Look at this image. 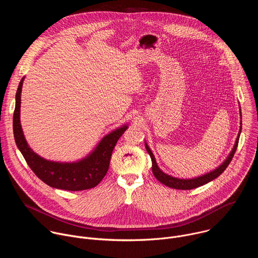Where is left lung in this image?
<instances>
[{"label":"left lung","instance_id":"obj_1","mask_svg":"<svg viewBox=\"0 0 258 258\" xmlns=\"http://www.w3.org/2000/svg\"><path fill=\"white\" fill-rule=\"evenodd\" d=\"M241 110V109H240ZM241 113V111H240ZM242 125V123H241ZM241 128L242 126H240V131H239V134H238V137L236 139V142H235V145L233 147L232 151L230 152L229 156L226 158V160L220 164L219 166H217L215 169L205 173V174H202L200 176H197V177H193V178H179V177H174L172 175H169L165 172H163L159 166L157 165V162L155 160V157L151 151V149L148 147V145H147V143L145 142V147L147 149V152L149 153L150 157H151V160H152V171H153V174L154 176L161 182L163 183V185H165L166 187H169V188H172V189H177V190H191V189H195V188H198L200 186H203L205 185V183L213 180L214 178H216L217 176H219L220 174H222L225 169L228 167V165L230 164L232 158L234 157V154L237 150V147H238V143H239V138H240V134H241Z\"/></svg>","mask_w":258,"mask_h":258}]
</instances>
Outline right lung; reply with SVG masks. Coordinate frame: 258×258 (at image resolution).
I'll use <instances>...</instances> for the list:
<instances>
[{
	"label": "right lung",
	"instance_id": "add662e5",
	"mask_svg": "<svg viewBox=\"0 0 258 258\" xmlns=\"http://www.w3.org/2000/svg\"><path fill=\"white\" fill-rule=\"evenodd\" d=\"M24 78L16 92V104L13 115L14 139L18 149L31 170L48 186L67 191H83L96 187L108 171L112 151L125 130L124 124L106 135L96 148L85 158L75 162L47 160L32 151L28 146L20 123L21 91Z\"/></svg>",
	"mask_w": 258,
	"mask_h": 258
}]
</instances>
